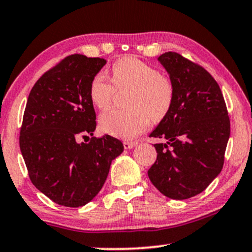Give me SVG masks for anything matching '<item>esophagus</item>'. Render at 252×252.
Here are the masks:
<instances>
[{"label":"esophagus","instance_id":"34e87169","mask_svg":"<svg viewBox=\"0 0 252 252\" xmlns=\"http://www.w3.org/2000/svg\"><path fill=\"white\" fill-rule=\"evenodd\" d=\"M123 146H124V149H126V150L132 149L133 146H136V142H132V141H124V142H123Z\"/></svg>","mask_w":252,"mask_h":252}]
</instances>
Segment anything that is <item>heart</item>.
I'll use <instances>...</instances> for the list:
<instances>
[{
  "instance_id": "obj_1",
  "label": "heart",
  "mask_w": 252,
  "mask_h": 252,
  "mask_svg": "<svg viewBox=\"0 0 252 252\" xmlns=\"http://www.w3.org/2000/svg\"><path fill=\"white\" fill-rule=\"evenodd\" d=\"M111 71V79L104 73L94 76L89 87L91 101L98 109H103L110 104L116 89L130 91L126 97L129 109L111 108L101 114L98 123L103 132L132 138L144 131L151 120L158 122L167 115L173 103L174 87L157 68L135 57H124L115 62Z\"/></svg>"
}]
</instances>
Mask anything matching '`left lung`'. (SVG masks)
<instances>
[{
	"label": "left lung",
	"mask_w": 252,
	"mask_h": 252,
	"mask_svg": "<svg viewBox=\"0 0 252 252\" xmlns=\"http://www.w3.org/2000/svg\"><path fill=\"white\" fill-rule=\"evenodd\" d=\"M174 87L170 111L150 137L157 159L148 176L161 194L185 200L203 192L223 167L230 121L223 95L202 66L177 52L158 58Z\"/></svg>",
	"instance_id": "8db88e82"
}]
</instances>
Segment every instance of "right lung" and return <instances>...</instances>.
Segmentation results:
<instances>
[{
  "label": "right lung",
  "mask_w": 252,
  "mask_h": 252,
  "mask_svg": "<svg viewBox=\"0 0 252 252\" xmlns=\"http://www.w3.org/2000/svg\"><path fill=\"white\" fill-rule=\"evenodd\" d=\"M102 58L66 57L38 79L29 94L20 148L31 183L53 202L81 207L94 199L106 181L111 161L123 152L122 142L93 136L96 115L89 97Z\"/></svg>",
  "instance_id": "right-lung-1"
}]
</instances>
